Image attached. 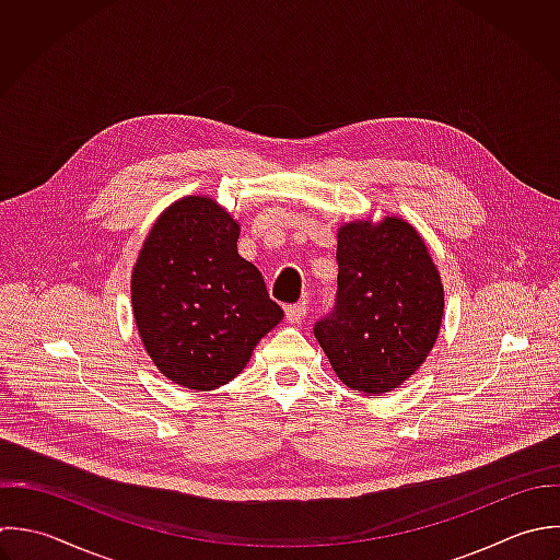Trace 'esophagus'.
<instances>
[{
    "mask_svg": "<svg viewBox=\"0 0 560 560\" xmlns=\"http://www.w3.org/2000/svg\"><path fill=\"white\" fill-rule=\"evenodd\" d=\"M307 314V303H292V305H285V320L292 323V325H299Z\"/></svg>",
    "mask_w": 560,
    "mask_h": 560,
    "instance_id": "34e87169",
    "label": "esophagus"
}]
</instances>
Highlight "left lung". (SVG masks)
<instances>
[{
  "label": "left lung",
  "instance_id": "8db88e82",
  "mask_svg": "<svg viewBox=\"0 0 560 560\" xmlns=\"http://www.w3.org/2000/svg\"><path fill=\"white\" fill-rule=\"evenodd\" d=\"M338 290L314 336L353 390L382 395L432 351L443 320V283L421 235L399 218L338 231Z\"/></svg>",
  "mask_w": 560,
  "mask_h": 560
}]
</instances>
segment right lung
Returning <instances> with one entry per match:
<instances>
[{
    "instance_id": "add662e5",
    "label": "right lung",
    "mask_w": 560,
    "mask_h": 560,
    "mask_svg": "<svg viewBox=\"0 0 560 560\" xmlns=\"http://www.w3.org/2000/svg\"><path fill=\"white\" fill-rule=\"evenodd\" d=\"M240 224L211 198L187 196L154 222L132 270L143 347L174 384L231 382L283 318L261 272L237 253Z\"/></svg>"
}]
</instances>
